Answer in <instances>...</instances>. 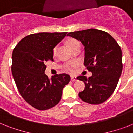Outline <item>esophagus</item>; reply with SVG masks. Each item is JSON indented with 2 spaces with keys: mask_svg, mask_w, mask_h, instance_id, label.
<instances>
[{
  "mask_svg": "<svg viewBox=\"0 0 133 133\" xmlns=\"http://www.w3.org/2000/svg\"><path fill=\"white\" fill-rule=\"evenodd\" d=\"M77 80V77L75 76H71V81H75Z\"/></svg>",
  "mask_w": 133,
  "mask_h": 133,
  "instance_id": "34e87169",
  "label": "esophagus"
}]
</instances>
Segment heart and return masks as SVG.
I'll use <instances>...</instances> for the list:
<instances>
[{"label":"heart","instance_id":"heart-1","mask_svg":"<svg viewBox=\"0 0 133 133\" xmlns=\"http://www.w3.org/2000/svg\"><path fill=\"white\" fill-rule=\"evenodd\" d=\"M69 45H70V48H73V47H75V45H80V43L78 41L75 40V39H71L70 41V42H69ZM56 50H57V46H55L54 48H53V54H55L56 52ZM75 63H69V64H67L65 65L64 69L65 70L68 72L70 73H73L75 72Z\"/></svg>","mask_w":133,"mask_h":133}]
</instances>
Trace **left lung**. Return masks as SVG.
Segmentation results:
<instances>
[{
  "label": "left lung",
  "mask_w": 133,
  "mask_h": 133,
  "mask_svg": "<svg viewBox=\"0 0 133 133\" xmlns=\"http://www.w3.org/2000/svg\"><path fill=\"white\" fill-rule=\"evenodd\" d=\"M68 36L81 41L85 49L84 65L92 75L79 76L85 83L79 93L82 101L100 104L109 98L117 85L122 72V52L120 46L108 33L96 29L70 32Z\"/></svg>",
  "instance_id": "obj_1"
}]
</instances>
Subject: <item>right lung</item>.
<instances>
[{
    "label": "right lung",
    "mask_w": 133,
    "mask_h": 133,
    "mask_svg": "<svg viewBox=\"0 0 133 133\" xmlns=\"http://www.w3.org/2000/svg\"><path fill=\"white\" fill-rule=\"evenodd\" d=\"M67 32H41L30 34L20 41L13 50L11 73L21 97L32 107L45 110L60 101L63 88L70 81L65 73L45 74V62L53 61V48Z\"/></svg>",
    "instance_id": "add662e5"
}]
</instances>
